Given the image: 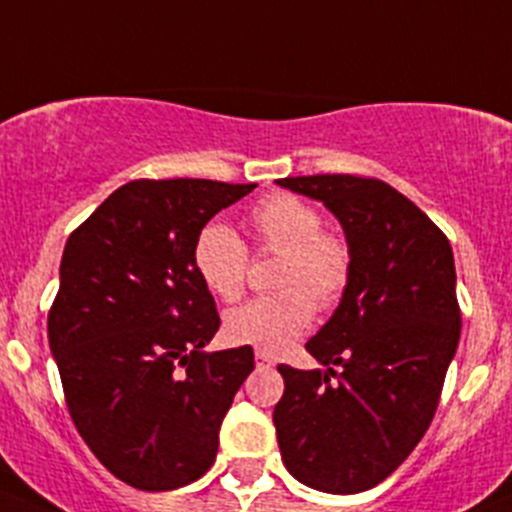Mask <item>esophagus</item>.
<instances>
[{
  "label": "esophagus",
  "instance_id": "esophagus-1",
  "mask_svg": "<svg viewBox=\"0 0 512 512\" xmlns=\"http://www.w3.org/2000/svg\"><path fill=\"white\" fill-rule=\"evenodd\" d=\"M255 364L260 366H275V359H272L270 354H265V352H255Z\"/></svg>",
  "mask_w": 512,
  "mask_h": 512
}]
</instances>
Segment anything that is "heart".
Here are the masks:
<instances>
[{"mask_svg":"<svg viewBox=\"0 0 512 512\" xmlns=\"http://www.w3.org/2000/svg\"><path fill=\"white\" fill-rule=\"evenodd\" d=\"M260 252H277V294L257 297L225 317L227 342L280 354L297 342L314 319V307L329 309L352 280L354 252L347 235L322 227V213L292 193L262 198L247 218ZM245 242L227 225L210 223L193 242V267L200 282L223 302H237L247 282Z\"/></svg>","mask_w":512,"mask_h":512,"instance_id":"b5f03b06","label":"heart"}]
</instances>
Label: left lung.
<instances>
[{"label":"left lung","instance_id":"8db88e82","mask_svg":"<svg viewBox=\"0 0 512 512\" xmlns=\"http://www.w3.org/2000/svg\"><path fill=\"white\" fill-rule=\"evenodd\" d=\"M282 188L322 200L352 242V280L307 342L327 369L280 364L275 406L287 471L324 493H361L409 458L441 399L461 337L453 250L441 227L379 178L297 175Z\"/></svg>","mask_w":512,"mask_h":512}]
</instances>
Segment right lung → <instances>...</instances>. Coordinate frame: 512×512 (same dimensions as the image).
I'll return each mask as SVG.
<instances>
[{"label": "right lung", "instance_id": "obj_1", "mask_svg": "<svg viewBox=\"0 0 512 512\" xmlns=\"http://www.w3.org/2000/svg\"><path fill=\"white\" fill-rule=\"evenodd\" d=\"M255 183L131 180L69 235L49 347L86 446L138 490L193 483L255 369L250 347L205 354L220 327L193 242Z\"/></svg>", "mask_w": 512, "mask_h": 512}]
</instances>
